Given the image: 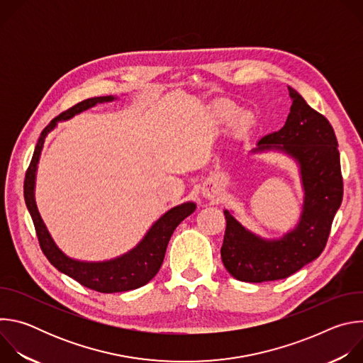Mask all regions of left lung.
Instances as JSON below:
<instances>
[{
  "instance_id": "left-lung-1",
  "label": "left lung",
  "mask_w": 363,
  "mask_h": 363,
  "mask_svg": "<svg viewBox=\"0 0 363 363\" xmlns=\"http://www.w3.org/2000/svg\"><path fill=\"white\" fill-rule=\"evenodd\" d=\"M293 100L284 126L266 135L251 152L281 150L300 167L304 202L294 230L279 240H264L245 230L225 210L221 258L240 281L286 279L313 262L326 247L332 223L343 198L337 139L329 121L289 87Z\"/></svg>"
}]
</instances>
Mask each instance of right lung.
I'll return each mask as SVG.
<instances>
[{
	"label": "right lung",
	"instance_id": "obj_1",
	"mask_svg": "<svg viewBox=\"0 0 363 363\" xmlns=\"http://www.w3.org/2000/svg\"><path fill=\"white\" fill-rule=\"evenodd\" d=\"M112 100H115L113 96H100V97L86 99L77 103V105H74L73 108L67 109L66 112L60 113L56 119L51 121L44 128V130L38 138V142L35 145L33 158L24 179V199L34 223L40 247L44 255L48 258V262L59 272L74 279L82 286L100 293H119V291L135 290L145 286L147 281H150L155 276H157V273L162 266L168 242L175 228L188 216H191L195 211V206H196L194 202H185L178 206H174V208L165 213L150 227V230L146 233L143 240L135 248L109 262H99V263L79 262V260H73V258L67 257L62 250H59L53 238L50 237L38 214L35 199H34L35 172H37V164L40 160L44 139L50 130H53L56 128L59 121H67L74 115L96 106L97 103L112 101Z\"/></svg>",
	"mask_w": 363,
	"mask_h": 363
}]
</instances>
